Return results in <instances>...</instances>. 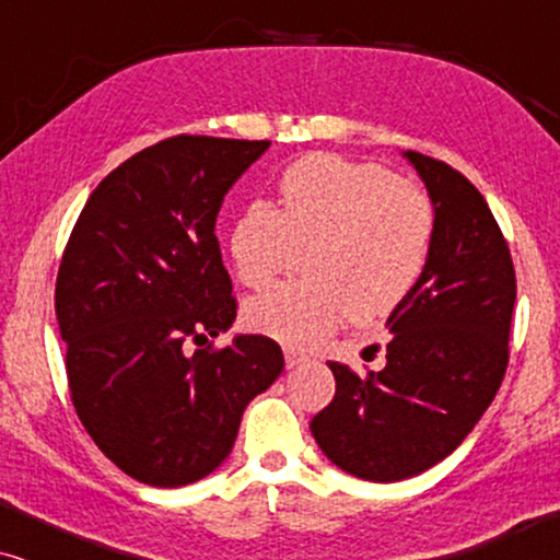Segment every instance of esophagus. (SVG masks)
Wrapping results in <instances>:
<instances>
[{
    "label": "esophagus",
    "instance_id": "esophagus-1",
    "mask_svg": "<svg viewBox=\"0 0 560 560\" xmlns=\"http://www.w3.org/2000/svg\"><path fill=\"white\" fill-rule=\"evenodd\" d=\"M285 351V364L290 366V370H293V366H298V364H303V362H308V357L303 354V351H298V349H293V347H285L282 349Z\"/></svg>",
    "mask_w": 560,
    "mask_h": 560
}]
</instances>
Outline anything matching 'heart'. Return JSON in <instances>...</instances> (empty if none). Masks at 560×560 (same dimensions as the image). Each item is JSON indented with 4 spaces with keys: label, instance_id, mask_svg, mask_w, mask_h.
<instances>
[{
    "label": "heart",
    "instance_id": "1",
    "mask_svg": "<svg viewBox=\"0 0 560 560\" xmlns=\"http://www.w3.org/2000/svg\"><path fill=\"white\" fill-rule=\"evenodd\" d=\"M435 209L416 183L377 163L311 152L278 178V203L252 201L229 229V257L247 288H265L293 252L308 282H282L244 305L255 334L311 347L349 313H393L423 278Z\"/></svg>",
    "mask_w": 560,
    "mask_h": 560
}]
</instances>
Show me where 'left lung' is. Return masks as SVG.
I'll return each instance as SVG.
<instances>
[{
  "label": "left lung",
  "instance_id": "1",
  "mask_svg": "<svg viewBox=\"0 0 560 560\" xmlns=\"http://www.w3.org/2000/svg\"><path fill=\"white\" fill-rule=\"evenodd\" d=\"M435 206V236L418 285L389 313L385 370L328 362L334 400L311 420L343 471L400 481L431 469L492 405L510 362L515 265L474 183L443 160L405 152Z\"/></svg>",
  "mask_w": 560,
  "mask_h": 560
}]
</instances>
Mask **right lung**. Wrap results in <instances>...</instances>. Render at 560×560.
Here are the masks:
<instances>
[{
  "instance_id": "add662e5",
  "label": "right lung",
  "mask_w": 560,
  "mask_h": 560,
  "mask_svg": "<svg viewBox=\"0 0 560 560\" xmlns=\"http://www.w3.org/2000/svg\"><path fill=\"white\" fill-rule=\"evenodd\" d=\"M267 148L206 135L150 144L98 183L68 236L56 280L68 393L91 441L142 485L217 469L285 364L262 334L211 341L240 308L213 224Z\"/></svg>"
}]
</instances>
